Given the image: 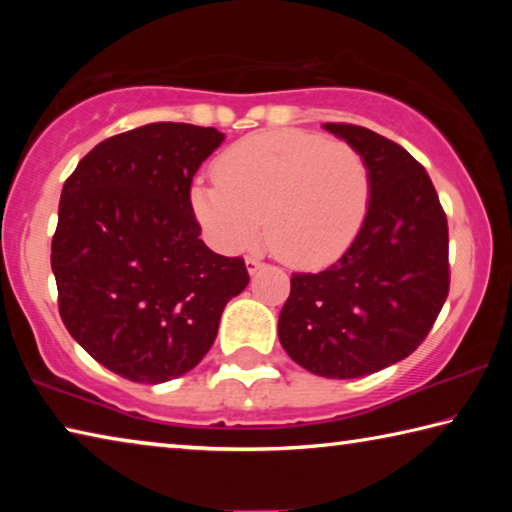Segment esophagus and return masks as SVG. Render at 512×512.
I'll return each instance as SVG.
<instances>
[{"mask_svg": "<svg viewBox=\"0 0 512 512\" xmlns=\"http://www.w3.org/2000/svg\"><path fill=\"white\" fill-rule=\"evenodd\" d=\"M246 268H248V273H250V275H255V273L259 271V268H264V262H262V259L248 257V259H246Z\"/></svg>", "mask_w": 512, "mask_h": 512, "instance_id": "esophagus-1", "label": "esophagus"}]
</instances>
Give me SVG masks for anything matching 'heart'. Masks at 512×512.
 Here are the masks:
<instances>
[{
	"mask_svg": "<svg viewBox=\"0 0 512 512\" xmlns=\"http://www.w3.org/2000/svg\"><path fill=\"white\" fill-rule=\"evenodd\" d=\"M194 180L189 207L225 253L253 246L266 225L273 253L296 268L334 264L366 223L370 173L357 149L307 131L248 135Z\"/></svg>",
	"mask_w": 512,
	"mask_h": 512,
	"instance_id": "heart-1",
	"label": "heart"
}]
</instances>
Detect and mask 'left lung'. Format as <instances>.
Segmentation results:
<instances>
[{
    "instance_id": "left-lung-1",
    "label": "left lung",
    "mask_w": 512,
    "mask_h": 512,
    "mask_svg": "<svg viewBox=\"0 0 512 512\" xmlns=\"http://www.w3.org/2000/svg\"><path fill=\"white\" fill-rule=\"evenodd\" d=\"M370 173L366 223L320 273H293L277 320L289 357L318 377L354 379L402 361L429 334L449 291L447 216L422 164L386 137L323 124Z\"/></svg>"
}]
</instances>
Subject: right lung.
Returning a JSON list of instances; mask_svg holds the SVG:
<instances>
[{
    "instance_id": "right-lung-1",
    "label": "right lung",
    "mask_w": 512,
    "mask_h": 512,
    "mask_svg": "<svg viewBox=\"0 0 512 512\" xmlns=\"http://www.w3.org/2000/svg\"><path fill=\"white\" fill-rule=\"evenodd\" d=\"M223 140L146 124L94 146L65 180L51 241L60 318L119 377L162 384L198 366L250 280L244 259L203 244L189 207L194 173Z\"/></svg>"
}]
</instances>
